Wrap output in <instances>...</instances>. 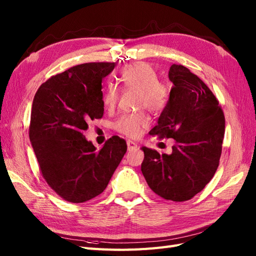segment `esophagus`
Returning a JSON list of instances; mask_svg holds the SVG:
<instances>
[{"label": "esophagus", "mask_w": 256, "mask_h": 256, "mask_svg": "<svg viewBox=\"0 0 256 256\" xmlns=\"http://www.w3.org/2000/svg\"><path fill=\"white\" fill-rule=\"evenodd\" d=\"M127 147H128V150H132L138 148V144L136 142H134V141L128 140L127 141Z\"/></svg>", "instance_id": "34e87169"}]
</instances>
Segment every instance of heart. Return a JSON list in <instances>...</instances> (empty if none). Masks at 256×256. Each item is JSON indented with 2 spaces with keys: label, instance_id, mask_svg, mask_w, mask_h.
I'll return each instance as SVG.
<instances>
[{
  "label": "heart",
  "instance_id": "heart-1",
  "mask_svg": "<svg viewBox=\"0 0 256 256\" xmlns=\"http://www.w3.org/2000/svg\"><path fill=\"white\" fill-rule=\"evenodd\" d=\"M158 78L154 67L144 62L127 65L120 74V80L127 88L138 90V106L145 108L152 113H159L164 109L170 97V86ZM118 92L114 85H108L102 102L108 109H112L118 102ZM150 120L143 112L124 114L116 120L114 128L118 132L130 138H136L141 129L148 126Z\"/></svg>",
  "mask_w": 256,
  "mask_h": 256
}]
</instances>
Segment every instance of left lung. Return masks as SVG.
Wrapping results in <instances>:
<instances>
[{"label": "left lung", "mask_w": 256, "mask_h": 256, "mask_svg": "<svg viewBox=\"0 0 256 256\" xmlns=\"http://www.w3.org/2000/svg\"><path fill=\"white\" fill-rule=\"evenodd\" d=\"M174 84L150 134L175 140L171 154L142 147L141 171L150 188L166 200L184 202L210 182L222 152L226 118L212 92L187 67L173 64Z\"/></svg>", "instance_id": "obj_1"}]
</instances>
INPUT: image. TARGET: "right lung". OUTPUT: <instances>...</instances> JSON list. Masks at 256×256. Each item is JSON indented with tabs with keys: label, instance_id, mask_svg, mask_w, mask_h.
<instances>
[{
	"label": "right lung",
	"instance_id": "add662e5",
	"mask_svg": "<svg viewBox=\"0 0 256 256\" xmlns=\"http://www.w3.org/2000/svg\"><path fill=\"white\" fill-rule=\"evenodd\" d=\"M115 63H85L53 76L36 92L30 141L42 177L70 203L102 193L118 166L127 144L114 136L99 150L83 131L104 115L102 79Z\"/></svg>",
	"mask_w": 256,
	"mask_h": 256
}]
</instances>
